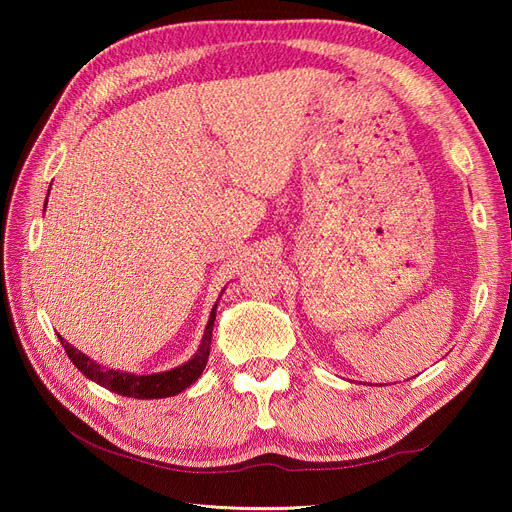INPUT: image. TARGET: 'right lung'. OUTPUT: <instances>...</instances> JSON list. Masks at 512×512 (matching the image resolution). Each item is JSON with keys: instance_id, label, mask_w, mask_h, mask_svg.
I'll use <instances>...</instances> for the list:
<instances>
[{"instance_id": "1", "label": "right lung", "mask_w": 512, "mask_h": 512, "mask_svg": "<svg viewBox=\"0 0 512 512\" xmlns=\"http://www.w3.org/2000/svg\"><path fill=\"white\" fill-rule=\"evenodd\" d=\"M46 207V205H44ZM215 309H218V303L213 305L209 322L205 327L203 342L198 346V352L192 356L188 363H183L170 371H162V374H151V376H138L130 374V371H117V369H108L98 365L96 361H91L87 354L81 350H76L72 344H68L64 337L59 335L61 346H64L66 354L70 356V361L79 367V371L89 378L98 382L104 389L113 391L123 397H134V399H162V397H173L181 391L188 389L192 382H196L203 374V369L209 359V350H211V331H213V322H215Z\"/></svg>"}]
</instances>
